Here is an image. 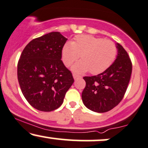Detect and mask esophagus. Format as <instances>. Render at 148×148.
Instances as JSON below:
<instances>
[{
  "mask_svg": "<svg viewBox=\"0 0 148 148\" xmlns=\"http://www.w3.org/2000/svg\"><path fill=\"white\" fill-rule=\"evenodd\" d=\"M73 77H74V79L76 80V79H80V78H81V76L76 74V73H74V74H73Z\"/></svg>",
  "mask_w": 148,
  "mask_h": 148,
  "instance_id": "1",
  "label": "esophagus"
}]
</instances>
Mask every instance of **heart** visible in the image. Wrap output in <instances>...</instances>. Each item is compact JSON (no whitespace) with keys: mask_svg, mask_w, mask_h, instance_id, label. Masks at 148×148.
Masks as SVG:
<instances>
[{"mask_svg":"<svg viewBox=\"0 0 148 148\" xmlns=\"http://www.w3.org/2000/svg\"><path fill=\"white\" fill-rule=\"evenodd\" d=\"M117 47L111 40L92 35H81L72 42H67L62 50L64 64L69 67L79 59L81 61L73 67L77 72L89 70L92 74H99L108 69L115 60Z\"/></svg>","mask_w":148,"mask_h":148,"instance_id":"b5f03b06","label":"heart"}]
</instances>
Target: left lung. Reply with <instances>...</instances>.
I'll use <instances>...</instances> for the list:
<instances>
[{
	"instance_id": "obj_1",
	"label": "left lung",
	"mask_w": 148,
	"mask_h": 148,
	"mask_svg": "<svg viewBox=\"0 0 148 148\" xmlns=\"http://www.w3.org/2000/svg\"><path fill=\"white\" fill-rule=\"evenodd\" d=\"M118 56L104 72L96 76H84L86 87L82 92L84 105L91 111L105 113L113 109L123 99L132 72L127 52L117 44Z\"/></svg>"
}]
</instances>
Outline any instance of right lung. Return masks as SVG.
Masks as SVG:
<instances>
[{
    "label": "right lung",
    "mask_w": 148,
    "mask_h": 148,
    "mask_svg": "<svg viewBox=\"0 0 148 148\" xmlns=\"http://www.w3.org/2000/svg\"><path fill=\"white\" fill-rule=\"evenodd\" d=\"M67 40L60 32L46 34L25 46L18 60L17 77L21 92L39 111L59 108L74 83L72 72L61 60Z\"/></svg>",
    "instance_id": "1"
}]
</instances>
